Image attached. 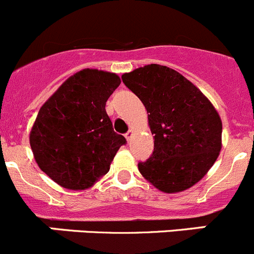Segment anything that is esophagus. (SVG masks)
I'll return each instance as SVG.
<instances>
[{"label": "esophagus", "instance_id": "34e87169", "mask_svg": "<svg viewBox=\"0 0 254 254\" xmlns=\"http://www.w3.org/2000/svg\"><path fill=\"white\" fill-rule=\"evenodd\" d=\"M132 134H134V131H132V130H129V131H127V134H125V138H127V141H130V140H131V138H132Z\"/></svg>", "mask_w": 254, "mask_h": 254}]
</instances>
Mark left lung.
<instances>
[{
    "instance_id": "8db88e82",
    "label": "left lung",
    "mask_w": 254,
    "mask_h": 254,
    "mask_svg": "<svg viewBox=\"0 0 254 254\" xmlns=\"http://www.w3.org/2000/svg\"><path fill=\"white\" fill-rule=\"evenodd\" d=\"M122 79L145 106L154 135L153 155L139 163V172L164 193L193 187L222 149L218 111L195 85L167 66L150 64Z\"/></svg>"
}]
</instances>
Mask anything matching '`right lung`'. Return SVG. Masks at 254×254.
<instances>
[{"label":"right lung","instance_id":"right-lung-1","mask_svg":"<svg viewBox=\"0 0 254 254\" xmlns=\"http://www.w3.org/2000/svg\"><path fill=\"white\" fill-rule=\"evenodd\" d=\"M120 82L114 72L84 68L68 77L40 109L30 145L40 169L59 186L71 190L92 187L127 143L114 131L105 110Z\"/></svg>","mask_w":254,"mask_h":254}]
</instances>
